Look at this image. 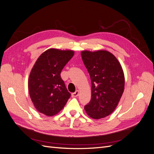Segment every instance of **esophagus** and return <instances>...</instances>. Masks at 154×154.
<instances>
[{"instance_id": "obj_1", "label": "esophagus", "mask_w": 154, "mask_h": 154, "mask_svg": "<svg viewBox=\"0 0 154 154\" xmlns=\"http://www.w3.org/2000/svg\"><path fill=\"white\" fill-rule=\"evenodd\" d=\"M78 95H79V91L78 90H77V91H76L75 92H73V93H72L71 94V96H72V97H77V96H78Z\"/></svg>"}]
</instances>
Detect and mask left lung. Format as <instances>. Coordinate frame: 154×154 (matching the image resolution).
<instances>
[{
  "instance_id": "left-lung-1",
  "label": "left lung",
  "mask_w": 154,
  "mask_h": 154,
  "mask_svg": "<svg viewBox=\"0 0 154 154\" xmlns=\"http://www.w3.org/2000/svg\"><path fill=\"white\" fill-rule=\"evenodd\" d=\"M82 58L91 80V100L85 106L91 118L99 119L112 114L125 88L123 69L118 59L109 51H83Z\"/></svg>"
}]
</instances>
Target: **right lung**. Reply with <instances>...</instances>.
Wrapping results in <instances>:
<instances>
[{
    "instance_id": "right-lung-1",
    "label": "right lung",
    "mask_w": 154,
    "mask_h": 154,
    "mask_svg": "<svg viewBox=\"0 0 154 154\" xmlns=\"http://www.w3.org/2000/svg\"><path fill=\"white\" fill-rule=\"evenodd\" d=\"M74 54L71 50L49 49L37 59L29 74L28 89L32 103L39 112L53 116L66 105L71 94L60 73Z\"/></svg>"
}]
</instances>
